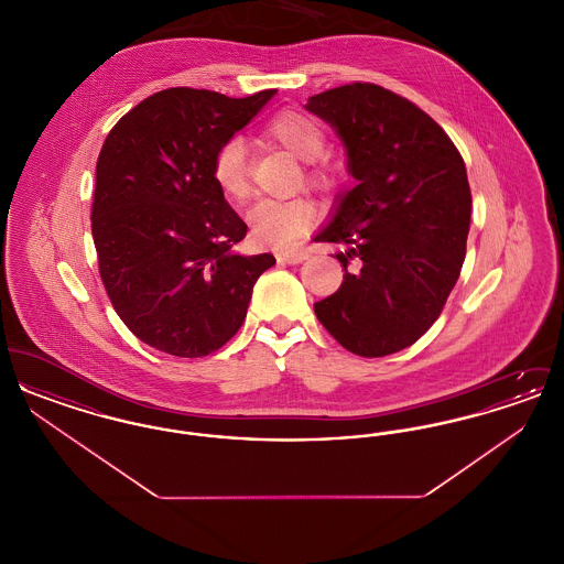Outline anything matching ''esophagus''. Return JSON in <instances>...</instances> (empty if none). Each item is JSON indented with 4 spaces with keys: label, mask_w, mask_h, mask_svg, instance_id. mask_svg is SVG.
<instances>
[{
    "label": "esophagus",
    "mask_w": 564,
    "mask_h": 564,
    "mask_svg": "<svg viewBox=\"0 0 564 564\" xmlns=\"http://www.w3.org/2000/svg\"><path fill=\"white\" fill-rule=\"evenodd\" d=\"M274 256L283 264H300L308 258L306 251H297V249H279V251H274Z\"/></svg>",
    "instance_id": "obj_1"
}]
</instances>
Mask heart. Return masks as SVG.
Listing matches in <instances>:
<instances>
[{
    "mask_svg": "<svg viewBox=\"0 0 564 564\" xmlns=\"http://www.w3.org/2000/svg\"><path fill=\"white\" fill-rule=\"evenodd\" d=\"M267 133L300 161L311 162L308 177L315 184L332 186L338 182V171L319 159L325 150V131L313 116L285 109L270 118ZM212 175L215 186L228 200L242 203L249 196V162L241 137H230L219 143L212 162ZM247 219L256 239L274 247H290L313 228L317 207L306 196L260 198Z\"/></svg>",
    "mask_w": 564,
    "mask_h": 564,
    "instance_id": "1",
    "label": "heart"
}]
</instances>
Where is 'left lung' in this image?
Returning <instances> with one entry per match:
<instances>
[{
  "mask_svg": "<svg viewBox=\"0 0 564 564\" xmlns=\"http://www.w3.org/2000/svg\"><path fill=\"white\" fill-rule=\"evenodd\" d=\"M306 109L336 129L357 182L315 237L347 245L336 253L345 281L315 302V315L355 355L398 352L440 317L460 274L471 217L465 162L431 116L382 86L345 84Z\"/></svg>",
  "mask_w": 564,
  "mask_h": 564,
  "instance_id": "8db88e82",
  "label": "left lung"
}]
</instances>
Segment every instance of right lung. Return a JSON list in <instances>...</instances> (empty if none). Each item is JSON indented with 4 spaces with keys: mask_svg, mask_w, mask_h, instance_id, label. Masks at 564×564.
<instances>
[{
    "mask_svg": "<svg viewBox=\"0 0 564 564\" xmlns=\"http://www.w3.org/2000/svg\"><path fill=\"white\" fill-rule=\"evenodd\" d=\"M274 90L232 99L166 88L124 113L97 161L90 228L99 272L134 336L175 357H205L241 327L274 256H241L247 224L215 186L219 143Z\"/></svg>",
    "mask_w": 564,
    "mask_h": 564,
    "instance_id": "right-lung-1",
    "label": "right lung"
}]
</instances>
